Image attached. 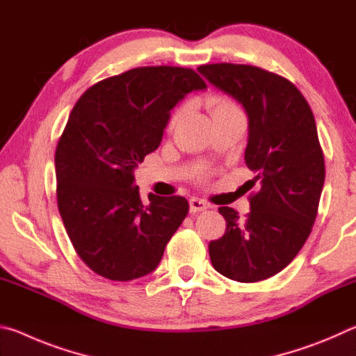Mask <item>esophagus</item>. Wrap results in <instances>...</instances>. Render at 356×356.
Here are the masks:
<instances>
[{"mask_svg":"<svg viewBox=\"0 0 356 356\" xmlns=\"http://www.w3.org/2000/svg\"><path fill=\"white\" fill-rule=\"evenodd\" d=\"M206 209H209V204L204 200H200V197H191L190 200V212L197 213V212H202V210H206Z\"/></svg>","mask_w":356,"mask_h":356,"instance_id":"esophagus-1","label":"esophagus"}]
</instances>
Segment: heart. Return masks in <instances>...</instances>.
Returning <instances> with one entry per match:
<instances>
[{"label":"heart","mask_w":356,"mask_h":356,"mask_svg":"<svg viewBox=\"0 0 356 356\" xmlns=\"http://www.w3.org/2000/svg\"><path fill=\"white\" fill-rule=\"evenodd\" d=\"M207 106L210 113H212V118H218L222 116V114H231V113H242L240 110V106L234 102L231 97H227V95H221V94H215V95H210L207 99ZM180 118V110L174 111L171 114L170 120H168V130H171L174 125L177 124V120ZM200 177H206V172H201Z\"/></svg>","instance_id":"heart-1"}]
</instances>
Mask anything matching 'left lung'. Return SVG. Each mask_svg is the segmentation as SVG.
<instances>
[{"mask_svg": "<svg viewBox=\"0 0 356 356\" xmlns=\"http://www.w3.org/2000/svg\"><path fill=\"white\" fill-rule=\"evenodd\" d=\"M197 70L248 113L246 166L250 213L242 220L220 207L226 231L209 243L216 272L229 280L256 282L280 273L298 254L314 225L325 182L323 150L314 114L287 78L248 64H206Z\"/></svg>", "mask_w": 356, "mask_h": 356, "instance_id": "left-lung-1", "label": "left lung"}]
</instances>
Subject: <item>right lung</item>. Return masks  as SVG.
Listing matches in <instances>:
<instances>
[{
  "instance_id": "obj_1",
  "label": "right lung",
  "mask_w": 356,
  "mask_h": 356,
  "mask_svg": "<svg viewBox=\"0 0 356 356\" xmlns=\"http://www.w3.org/2000/svg\"><path fill=\"white\" fill-rule=\"evenodd\" d=\"M207 84L193 69H130L84 91L59 136L56 200L81 261L111 281L156 268L188 213L182 196L150 193L144 204L134 170L160 146L170 111Z\"/></svg>"
}]
</instances>
